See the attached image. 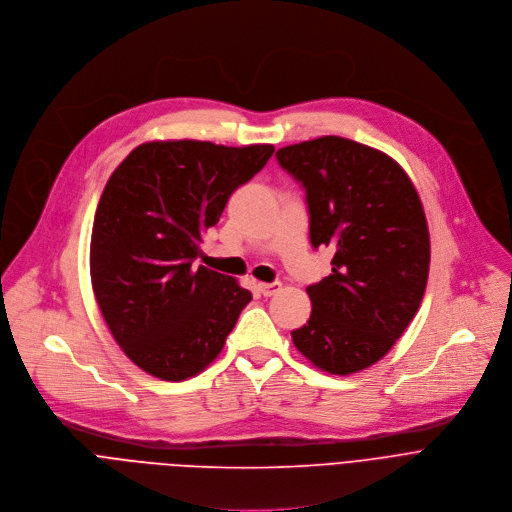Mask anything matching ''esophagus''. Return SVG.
<instances>
[{"label":"esophagus","instance_id":"obj_1","mask_svg":"<svg viewBox=\"0 0 512 512\" xmlns=\"http://www.w3.org/2000/svg\"><path fill=\"white\" fill-rule=\"evenodd\" d=\"M258 288H260V292L264 296H274V294H278L282 290V284L280 282H260Z\"/></svg>","mask_w":512,"mask_h":512}]
</instances>
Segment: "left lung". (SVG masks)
I'll return each mask as SVG.
<instances>
[{"label":"left lung","instance_id":"obj_1","mask_svg":"<svg viewBox=\"0 0 512 512\" xmlns=\"http://www.w3.org/2000/svg\"><path fill=\"white\" fill-rule=\"evenodd\" d=\"M276 159L306 189L313 246L335 250L333 274L306 288L313 311L292 343L321 371H363L422 304L430 272L422 199L395 159L351 139L302 141Z\"/></svg>","mask_w":512,"mask_h":512}]
</instances>
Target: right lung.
I'll return each mask as SVG.
<instances>
[{
	"label": "right lung",
	"mask_w": 512,
	"mask_h": 512,
	"mask_svg": "<svg viewBox=\"0 0 512 512\" xmlns=\"http://www.w3.org/2000/svg\"><path fill=\"white\" fill-rule=\"evenodd\" d=\"M272 153L268 143L147 141L107 181L92 224L90 280L111 335L145 373L183 381L222 353L252 294L191 262L234 189Z\"/></svg>",
	"instance_id": "obj_1"
}]
</instances>
